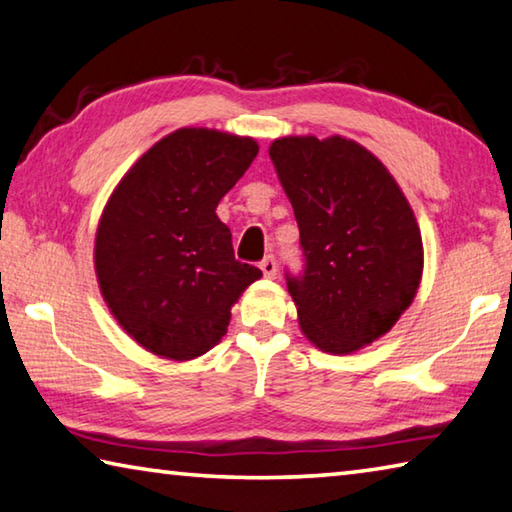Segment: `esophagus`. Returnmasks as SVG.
I'll list each match as a JSON object with an SVG mask.
<instances>
[{"label":"esophagus","instance_id":"obj_1","mask_svg":"<svg viewBox=\"0 0 512 512\" xmlns=\"http://www.w3.org/2000/svg\"><path fill=\"white\" fill-rule=\"evenodd\" d=\"M258 267H261L267 279H274V276H276V258H274L272 254L265 256L263 261H261V265H258Z\"/></svg>","mask_w":512,"mask_h":512}]
</instances>
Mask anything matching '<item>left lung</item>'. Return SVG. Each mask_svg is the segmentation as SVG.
Wrapping results in <instances>:
<instances>
[{"label": "left lung", "mask_w": 512, "mask_h": 512, "mask_svg": "<svg viewBox=\"0 0 512 512\" xmlns=\"http://www.w3.org/2000/svg\"><path fill=\"white\" fill-rule=\"evenodd\" d=\"M270 157L299 224L303 272L288 276L303 335L348 355L389 333L423 276V238L396 179L351 139L283 137Z\"/></svg>", "instance_id": "8db88e82"}]
</instances>
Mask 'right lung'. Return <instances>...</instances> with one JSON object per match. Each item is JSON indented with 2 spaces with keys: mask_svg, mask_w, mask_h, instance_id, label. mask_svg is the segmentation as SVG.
<instances>
[{
  "mask_svg": "<svg viewBox=\"0 0 512 512\" xmlns=\"http://www.w3.org/2000/svg\"><path fill=\"white\" fill-rule=\"evenodd\" d=\"M258 155L251 137L182 128L114 188L96 231V279L134 342L193 360L227 333L231 306L263 272L233 256L215 206Z\"/></svg>",
  "mask_w": 512,
  "mask_h": 512,
  "instance_id": "obj_1",
  "label": "right lung"
}]
</instances>
